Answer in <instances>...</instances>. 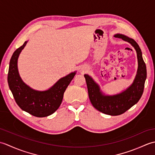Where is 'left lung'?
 Instances as JSON below:
<instances>
[{
	"instance_id": "1",
	"label": "left lung",
	"mask_w": 155,
	"mask_h": 155,
	"mask_svg": "<svg viewBox=\"0 0 155 155\" xmlns=\"http://www.w3.org/2000/svg\"><path fill=\"white\" fill-rule=\"evenodd\" d=\"M114 37L120 38L133 46L136 50L138 59V70L133 84L119 94L105 95L100 87L88 74H84L88 97L93 106L104 114L117 116L124 113L137 104L142 96L147 78V68L142 57V52L136 41L127 36L117 34Z\"/></svg>"
}]
</instances>
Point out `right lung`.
Returning <instances> with one entry per match:
<instances>
[{"label": "right lung", "instance_id": "right-lung-1", "mask_svg": "<svg viewBox=\"0 0 155 155\" xmlns=\"http://www.w3.org/2000/svg\"><path fill=\"white\" fill-rule=\"evenodd\" d=\"M28 41L16 49L10 61L8 83L16 104L22 110L37 117H45L54 113L62 103L64 93L74 78L76 72L60 78L49 89L39 91L26 84L20 77L17 62L19 54Z\"/></svg>", "mask_w": 155, "mask_h": 155}]
</instances>
